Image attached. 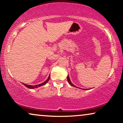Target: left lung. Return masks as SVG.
<instances>
[{"instance_id":"8db88e82","label":"left lung","mask_w":123,"mask_h":123,"mask_svg":"<svg viewBox=\"0 0 123 123\" xmlns=\"http://www.w3.org/2000/svg\"><path fill=\"white\" fill-rule=\"evenodd\" d=\"M67 80H68V83H69V85H70L72 86H73V87H77L76 86H75L72 83L71 81H70V78H69V75H68V77H67ZM77 88H78V87H77ZM82 90H84V89H82Z\"/></svg>"}]
</instances>
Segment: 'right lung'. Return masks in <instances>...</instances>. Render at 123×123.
I'll return each mask as SVG.
<instances>
[{"label": "right lung", "instance_id": "obj_1", "mask_svg": "<svg viewBox=\"0 0 123 123\" xmlns=\"http://www.w3.org/2000/svg\"><path fill=\"white\" fill-rule=\"evenodd\" d=\"M50 75H49V76L48 78L47 79V80H45L44 82H43V83H40V84H39V85H34V86H33V85H27V84H25V83H22V84H23V85H25L26 87H27V88H30V89L36 88H38V87L42 86L44 85L46 83H47V82H48L49 80H50Z\"/></svg>", "mask_w": 123, "mask_h": 123}]
</instances>
